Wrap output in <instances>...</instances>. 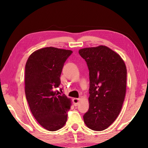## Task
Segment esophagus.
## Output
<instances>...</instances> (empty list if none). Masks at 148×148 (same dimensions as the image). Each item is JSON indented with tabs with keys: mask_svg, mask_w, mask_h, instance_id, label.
Wrapping results in <instances>:
<instances>
[{
	"mask_svg": "<svg viewBox=\"0 0 148 148\" xmlns=\"http://www.w3.org/2000/svg\"><path fill=\"white\" fill-rule=\"evenodd\" d=\"M79 100H80L79 98H73V104H74V105L75 106H77L78 104Z\"/></svg>",
	"mask_w": 148,
	"mask_h": 148,
	"instance_id": "34e87169",
	"label": "esophagus"
}]
</instances>
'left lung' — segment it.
<instances>
[{
    "mask_svg": "<svg viewBox=\"0 0 148 148\" xmlns=\"http://www.w3.org/2000/svg\"><path fill=\"white\" fill-rule=\"evenodd\" d=\"M86 61L89 75V103L83 115L84 123L92 130L108 128L119 115L127 86V68L118 53L105 46L79 50Z\"/></svg>",
    "mask_w": 148,
    "mask_h": 148,
    "instance_id": "obj_1",
    "label": "left lung"
}]
</instances>
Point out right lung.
I'll list each match as a JSON object with an SVG mask.
<instances>
[{
    "label": "right lung",
    "mask_w": 148,
    "mask_h": 148,
    "mask_svg": "<svg viewBox=\"0 0 148 148\" xmlns=\"http://www.w3.org/2000/svg\"><path fill=\"white\" fill-rule=\"evenodd\" d=\"M70 50L44 47L31 53L25 65V95L31 113L49 131L64 126L71 100L53 91L60 84L64 63L72 53ZM62 92V89H60Z\"/></svg>",
    "instance_id": "right-lung-1"
}]
</instances>
